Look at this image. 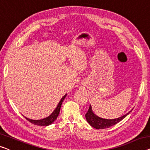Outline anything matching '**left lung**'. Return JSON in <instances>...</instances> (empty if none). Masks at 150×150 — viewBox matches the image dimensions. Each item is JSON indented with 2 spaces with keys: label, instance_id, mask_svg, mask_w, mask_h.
<instances>
[{
  "label": "left lung",
  "instance_id": "obj_1",
  "mask_svg": "<svg viewBox=\"0 0 150 150\" xmlns=\"http://www.w3.org/2000/svg\"><path fill=\"white\" fill-rule=\"evenodd\" d=\"M131 110L129 111L126 115L122 116L120 117L114 118V119H106V118L99 117L96 114L93 113L91 105H89V110L88 112L86 114V118L88 123L93 128L97 129H103L109 128V127L117 124L118 122H119L120 120H122L124 118H125L126 116L128 115L131 112Z\"/></svg>",
  "mask_w": 150,
  "mask_h": 150
}]
</instances>
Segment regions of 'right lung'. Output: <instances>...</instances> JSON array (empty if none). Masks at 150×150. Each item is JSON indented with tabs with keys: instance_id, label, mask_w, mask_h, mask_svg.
<instances>
[{
	"instance_id": "1",
	"label": "right lung",
	"mask_w": 150,
	"mask_h": 150,
	"mask_svg": "<svg viewBox=\"0 0 150 150\" xmlns=\"http://www.w3.org/2000/svg\"><path fill=\"white\" fill-rule=\"evenodd\" d=\"M66 96H67V94L64 95V96L61 98V100H60L59 103L58 104L57 106L56 107V108L54 109V110L52 112V113H51V115H49L48 117H46V118H42V119H40V120H33V119H30V118H28L27 117H25V118L27 120H29V121H30V122H32V123L33 125H38V126H48V125H50L52 123H53V122L56 120V119H57V117H59L62 103V102H63L64 98H66Z\"/></svg>"
}]
</instances>
